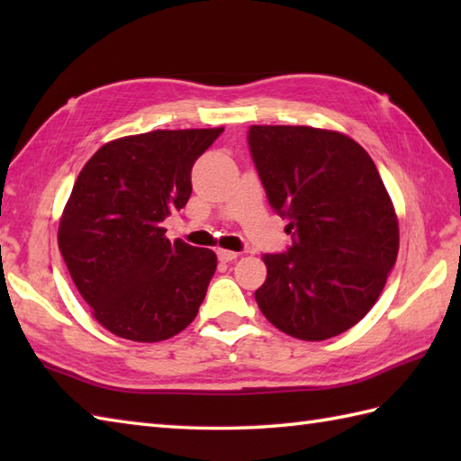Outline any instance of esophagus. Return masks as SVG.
Returning <instances> with one entry per match:
<instances>
[{"label":"esophagus","mask_w":461,"mask_h":461,"mask_svg":"<svg viewBox=\"0 0 461 461\" xmlns=\"http://www.w3.org/2000/svg\"><path fill=\"white\" fill-rule=\"evenodd\" d=\"M218 258H220V261L230 263L233 259H238V253L236 251H230V249H218Z\"/></svg>","instance_id":"esophagus-1"}]
</instances>
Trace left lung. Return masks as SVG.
Returning <instances> with one entry per match:
<instances>
[{
  "label": "left lung",
  "mask_w": 461,
  "mask_h": 461,
  "mask_svg": "<svg viewBox=\"0 0 461 461\" xmlns=\"http://www.w3.org/2000/svg\"><path fill=\"white\" fill-rule=\"evenodd\" d=\"M248 144L293 240L263 256L258 305L295 339L337 337L372 309L398 256V220L376 166L348 136L312 126L253 124Z\"/></svg>",
  "instance_id": "obj_1"
}]
</instances>
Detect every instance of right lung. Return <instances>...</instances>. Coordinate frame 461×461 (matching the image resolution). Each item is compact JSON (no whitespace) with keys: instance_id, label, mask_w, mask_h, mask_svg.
<instances>
[{"instance_id":"1","label":"right lung","mask_w":461,"mask_h":461,"mask_svg":"<svg viewBox=\"0 0 461 461\" xmlns=\"http://www.w3.org/2000/svg\"><path fill=\"white\" fill-rule=\"evenodd\" d=\"M223 129L152 131L101 146L59 223V249L95 319L116 337L158 342L198 315L212 249L164 238L192 194V166Z\"/></svg>"}]
</instances>
